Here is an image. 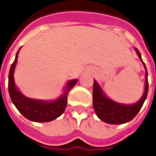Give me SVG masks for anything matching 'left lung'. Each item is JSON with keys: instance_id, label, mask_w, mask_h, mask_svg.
Listing matches in <instances>:
<instances>
[{"instance_id": "obj_1", "label": "left lung", "mask_w": 156, "mask_h": 156, "mask_svg": "<svg viewBox=\"0 0 156 156\" xmlns=\"http://www.w3.org/2000/svg\"><path fill=\"white\" fill-rule=\"evenodd\" d=\"M139 58L141 60V54L137 48H135ZM142 62V60H141ZM143 65L146 69V82L145 91L141 100L133 105H122L113 101L105 96L97 82L94 81L93 87V107L96 115L101 121L109 124H122L130 122L141 110V107L147 98L148 92V81H147V72L145 63Z\"/></svg>"}]
</instances>
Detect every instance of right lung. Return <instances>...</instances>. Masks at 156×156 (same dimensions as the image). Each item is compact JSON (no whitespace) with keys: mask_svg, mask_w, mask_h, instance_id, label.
Listing matches in <instances>:
<instances>
[{"mask_svg":"<svg viewBox=\"0 0 156 156\" xmlns=\"http://www.w3.org/2000/svg\"><path fill=\"white\" fill-rule=\"evenodd\" d=\"M19 51L16 53L15 59L12 63L9 75V93L12 102L21 115L27 119L36 122H51L61 116L68 104V94L69 90L75 86L77 80H73L68 82L65 92L62 97L54 101L47 102L42 101L32 100L24 96L15 87L14 81V71L15 64L17 62Z\"/></svg>","mask_w":156,"mask_h":156,"instance_id":"obj_1","label":"right lung"}]
</instances>
